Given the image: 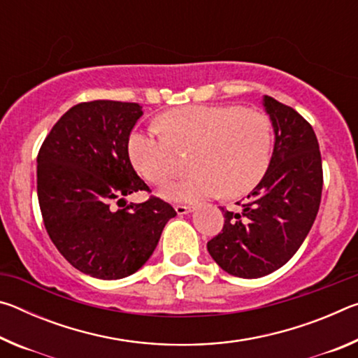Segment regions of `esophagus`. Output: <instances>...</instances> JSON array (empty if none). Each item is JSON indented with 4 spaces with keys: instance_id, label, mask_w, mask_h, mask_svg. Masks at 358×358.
<instances>
[{
    "instance_id": "34e87169",
    "label": "esophagus",
    "mask_w": 358,
    "mask_h": 358,
    "mask_svg": "<svg viewBox=\"0 0 358 358\" xmlns=\"http://www.w3.org/2000/svg\"><path fill=\"white\" fill-rule=\"evenodd\" d=\"M175 211H177V215L183 216L194 211V207H191V205H177V207H175Z\"/></svg>"
}]
</instances>
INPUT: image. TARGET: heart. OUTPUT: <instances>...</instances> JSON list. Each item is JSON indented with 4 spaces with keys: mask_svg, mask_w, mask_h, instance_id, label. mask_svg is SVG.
I'll list each match as a JSON object with an SVG mask.
<instances>
[{
    "mask_svg": "<svg viewBox=\"0 0 358 358\" xmlns=\"http://www.w3.org/2000/svg\"><path fill=\"white\" fill-rule=\"evenodd\" d=\"M273 131L265 113L235 106H185L162 113L156 129H136L128 141L132 166L151 183L173 173V150L192 148L189 177L161 187L175 202L217 196L240 197L265 177L271 161Z\"/></svg>",
    "mask_w": 358,
    "mask_h": 358,
    "instance_id": "heart-1",
    "label": "heart"
}]
</instances>
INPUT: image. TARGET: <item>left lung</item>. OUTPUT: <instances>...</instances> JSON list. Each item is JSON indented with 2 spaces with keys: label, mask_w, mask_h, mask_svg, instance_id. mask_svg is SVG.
<instances>
[{
  "label": "left lung",
  "mask_w": 358,
  "mask_h": 358,
  "mask_svg": "<svg viewBox=\"0 0 358 358\" xmlns=\"http://www.w3.org/2000/svg\"><path fill=\"white\" fill-rule=\"evenodd\" d=\"M262 104L275 131L268 171L240 211L221 207L224 227L207 243L224 271L248 280L273 273L299 251L316 220L324 183L311 124L270 96Z\"/></svg>",
  "instance_id": "1"
}]
</instances>
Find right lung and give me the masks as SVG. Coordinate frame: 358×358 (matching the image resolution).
I'll list each match as a JSON object with an SVG mask.
<instances>
[{"label":"right lung","instance_id":"right-lung-1","mask_svg":"<svg viewBox=\"0 0 358 358\" xmlns=\"http://www.w3.org/2000/svg\"><path fill=\"white\" fill-rule=\"evenodd\" d=\"M142 115L136 102H82L57 121L38 155V199L48 237L72 266L99 280L136 273L177 216L153 196L126 205V196L148 191L128 153ZM113 203L125 207L115 210Z\"/></svg>","mask_w":358,"mask_h":358}]
</instances>
